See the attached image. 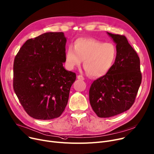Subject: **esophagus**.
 <instances>
[{"label":"esophagus","instance_id":"1","mask_svg":"<svg viewBox=\"0 0 154 154\" xmlns=\"http://www.w3.org/2000/svg\"><path fill=\"white\" fill-rule=\"evenodd\" d=\"M77 79L79 80H84V77L82 75H79L77 76Z\"/></svg>","mask_w":154,"mask_h":154}]
</instances>
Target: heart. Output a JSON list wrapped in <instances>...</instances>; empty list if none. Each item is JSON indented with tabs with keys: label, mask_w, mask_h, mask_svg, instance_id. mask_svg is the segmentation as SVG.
I'll list each match as a JSON object with an SVG mask.
<instances>
[{
	"label": "heart",
	"mask_w": 154,
	"mask_h": 154,
	"mask_svg": "<svg viewBox=\"0 0 154 154\" xmlns=\"http://www.w3.org/2000/svg\"><path fill=\"white\" fill-rule=\"evenodd\" d=\"M117 56L115 46L111 43H103L90 38H80L70 45L66 52V64L73 69L84 62L86 72L92 77L106 75L113 66Z\"/></svg>",
	"instance_id": "b5f03b06"
}]
</instances>
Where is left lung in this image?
Here are the masks:
<instances>
[{"label": "left lung", "mask_w": 154, "mask_h": 154, "mask_svg": "<svg viewBox=\"0 0 154 154\" xmlns=\"http://www.w3.org/2000/svg\"><path fill=\"white\" fill-rule=\"evenodd\" d=\"M107 34L116 45V59L111 70L95 80L89 90L91 106L100 118L114 116L128 110L142 80L139 57L127 38Z\"/></svg>", "instance_id": "left-lung-1"}]
</instances>
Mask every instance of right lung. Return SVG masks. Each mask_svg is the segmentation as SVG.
I'll list each match as a JSON object with an SVG mask.
<instances>
[{"mask_svg":"<svg viewBox=\"0 0 154 154\" xmlns=\"http://www.w3.org/2000/svg\"><path fill=\"white\" fill-rule=\"evenodd\" d=\"M63 32H48L29 39L14 63V89L27 114L37 119L59 117L67 104L76 74L66 70Z\"/></svg>","mask_w":154,"mask_h":154,"instance_id":"right-lung-1","label":"right lung"}]
</instances>
